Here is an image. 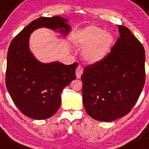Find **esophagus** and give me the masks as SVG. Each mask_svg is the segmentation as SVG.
Returning <instances> with one entry per match:
<instances>
[{
  "label": "esophagus",
  "mask_w": 149,
  "mask_h": 149,
  "mask_svg": "<svg viewBox=\"0 0 149 149\" xmlns=\"http://www.w3.org/2000/svg\"><path fill=\"white\" fill-rule=\"evenodd\" d=\"M82 73H83V68L81 66V65H79L76 70V78H77V79H80L81 76V74H82Z\"/></svg>",
  "instance_id": "34e87169"
}]
</instances>
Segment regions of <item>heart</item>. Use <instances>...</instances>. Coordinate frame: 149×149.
<instances>
[{
	"label": "heart",
	"instance_id": "heart-1",
	"mask_svg": "<svg viewBox=\"0 0 149 149\" xmlns=\"http://www.w3.org/2000/svg\"><path fill=\"white\" fill-rule=\"evenodd\" d=\"M78 45L83 48L82 56L90 63H97L109 54L114 45L112 34L101 28L90 26L84 28L76 37Z\"/></svg>",
	"mask_w": 149,
	"mask_h": 149
}]
</instances>
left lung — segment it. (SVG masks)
<instances>
[{
	"label": "left lung",
	"mask_w": 149,
	"mask_h": 149,
	"mask_svg": "<svg viewBox=\"0 0 149 149\" xmlns=\"http://www.w3.org/2000/svg\"><path fill=\"white\" fill-rule=\"evenodd\" d=\"M110 53L84 70L82 101L92 118L110 122L129 113L139 98L146 81L145 50L123 26Z\"/></svg>",
	"instance_id": "obj_1"
}]
</instances>
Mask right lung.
Segmentation results:
<instances>
[{
    "label": "right lung",
    "mask_w": 149,
    "mask_h": 149,
    "mask_svg": "<svg viewBox=\"0 0 149 149\" xmlns=\"http://www.w3.org/2000/svg\"><path fill=\"white\" fill-rule=\"evenodd\" d=\"M68 20L59 16L41 17L33 20L12 40L7 54L6 85L20 112L29 118L43 120L59 109L61 93L76 79L78 64L59 62L42 63L29 49L30 34L39 28L59 30L66 35L70 31Z\"/></svg>",
    "instance_id": "obj_1"
}]
</instances>
